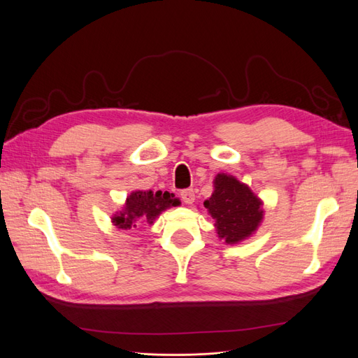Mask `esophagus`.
Returning <instances> with one entry per match:
<instances>
[{
    "label": "esophagus",
    "instance_id": "1",
    "mask_svg": "<svg viewBox=\"0 0 358 358\" xmlns=\"http://www.w3.org/2000/svg\"><path fill=\"white\" fill-rule=\"evenodd\" d=\"M180 199H182V201L185 203V204H192L194 200H196V192H194L192 188L183 189V191L180 192Z\"/></svg>",
    "mask_w": 358,
    "mask_h": 358
}]
</instances>
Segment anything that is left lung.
Segmentation results:
<instances>
[{
  "instance_id": "8db88e82",
  "label": "left lung",
  "mask_w": 358,
  "mask_h": 358,
  "mask_svg": "<svg viewBox=\"0 0 358 358\" xmlns=\"http://www.w3.org/2000/svg\"><path fill=\"white\" fill-rule=\"evenodd\" d=\"M213 187L215 191L204 201V208L215 220L218 237L229 245L245 241L263 221L262 200L248 185L225 173L215 176Z\"/></svg>"
}]
</instances>
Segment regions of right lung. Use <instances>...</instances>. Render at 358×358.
I'll list each match as a JSON object with an SVG mask.
<instances>
[{
	"instance_id": "right-lung-1",
	"label": "right lung",
	"mask_w": 358,
	"mask_h": 358,
	"mask_svg": "<svg viewBox=\"0 0 358 358\" xmlns=\"http://www.w3.org/2000/svg\"><path fill=\"white\" fill-rule=\"evenodd\" d=\"M173 197L175 196L167 191L155 194L152 191H134L127 197L124 209L113 216L112 222L121 230L134 229L138 220L152 224L162 210L179 203L178 199Z\"/></svg>"
}]
</instances>
